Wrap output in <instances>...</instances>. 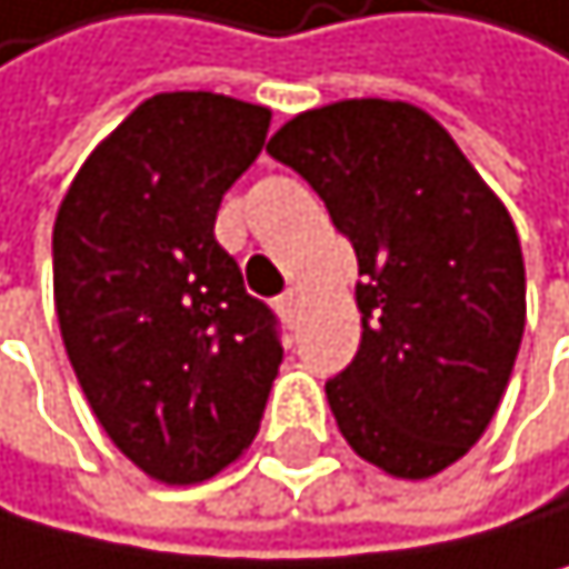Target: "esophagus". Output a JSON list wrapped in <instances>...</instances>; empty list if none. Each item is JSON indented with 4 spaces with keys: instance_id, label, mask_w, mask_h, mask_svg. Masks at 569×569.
Returning <instances> with one entry per match:
<instances>
[{
    "instance_id": "1",
    "label": "esophagus",
    "mask_w": 569,
    "mask_h": 569,
    "mask_svg": "<svg viewBox=\"0 0 569 569\" xmlns=\"http://www.w3.org/2000/svg\"><path fill=\"white\" fill-rule=\"evenodd\" d=\"M297 308H300V293L297 290H287L276 300V311L287 318V322H293V318H297Z\"/></svg>"
}]
</instances>
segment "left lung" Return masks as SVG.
Instances as JSON below:
<instances>
[{
  "instance_id": "1",
  "label": "left lung",
  "mask_w": 569,
  "mask_h": 569,
  "mask_svg": "<svg viewBox=\"0 0 569 569\" xmlns=\"http://www.w3.org/2000/svg\"><path fill=\"white\" fill-rule=\"evenodd\" d=\"M269 154L315 187L365 276L361 347L326 382L343 439L392 478L446 471L489 428L525 336V254L507 204L410 102L308 109Z\"/></svg>"
}]
</instances>
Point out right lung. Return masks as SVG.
I'll use <instances>...</instances> for the list:
<instances>
[{
	"label": "right lung",
	"mask_w": 569,
	"mask_h": 569,
	"mask_svg": "<svg viewBox=\"0 0 569 569\" xmlns=\"http://www.w3.org/2000/svg\"><path fill=\"white\" fill-rule=\"evenodd\" d=\"M269 123L240 98L154 94L88 154L56 216L62 347L116 450L162 485L233 463L279 375L276 315L216 240Z\"/></svg>",
	"instance_id": "obj_1"
}]
</instances>
